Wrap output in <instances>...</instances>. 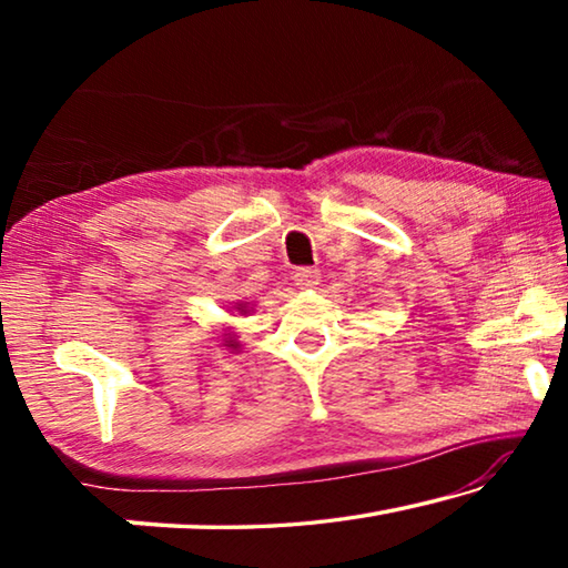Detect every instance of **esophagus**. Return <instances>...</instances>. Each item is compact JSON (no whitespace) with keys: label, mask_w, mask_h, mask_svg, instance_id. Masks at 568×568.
Here are the masks:
<instances>
[{"label":"esophagus","mask_w":568,"mask_h":568,"mask_svg":"<svg viewBox=\"0 0 568 568\" xmlns=\"http://www.w3.org/2000/svg\"><path fill=\"white\" fill-rule=\"evenodd\" d=\"M293 281L297 287H303V291H311L321 283V271H315V267H297Z\"/></svg>","instance_id":"34e87169"}]
</instances>
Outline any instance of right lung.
Here are the masks:
<instances>
[{
  "instance_id": "add662e5",
  "label": "right lung",
  "mask_w": 568,
  "mask_h": 568,
  "mask_svg": "<svg viewBox=\"0 0 568 568\" xmlns=\"http://www.w3.org/2000/svg\"><path fill=\"white\" fill-rule=\"evenodd\" d=\"M230 315H247L250 311H253V305H250L247 301H237L227 307ZM220 338H223V345L227 351H237L240 348V335L235 333V328H223L220 331Z\"/></svg>"
}]
</instances>
